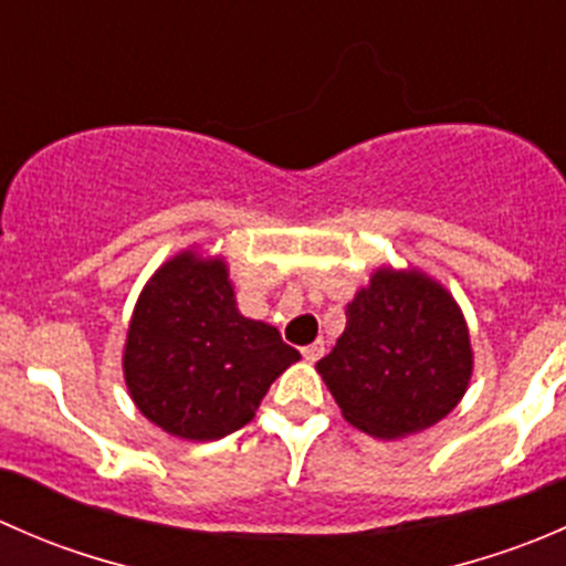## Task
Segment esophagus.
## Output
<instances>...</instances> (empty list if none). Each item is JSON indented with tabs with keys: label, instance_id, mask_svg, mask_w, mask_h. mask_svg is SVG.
I'll return each instance as SVG.
<instances>
[{
	"label": "esophagus",
	"instance_id": "esophagus-1",
	"mask_svg": "<svg viewBox=\"0 0 566 566\" xmlns=\"http://www.w3.org/2000/svg\"><path fill=\"white\" fill-rule=\"evenodd\" d=\"M301 353H304V358H306V361H312V364H315L317 358L323 356V353H325V342H323V339L312 342V345H306L304 350H301Z\"/></svg>",
	"mask_w": 566,
	"mask_h": 566
}]
</instances>
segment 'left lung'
<instances>
[{
	"label": "left lung",
	"instance_id": "left-lung-1",
	"mask_svg": "<svg viewBox=\"0 0 566 566\" xmlns=\"http://www.w3.org/2000/svg\"><path fill=\"white\" fill-rule=\"evenodd\" d=\"M345 334L317 361L342 416L373 438L421 432L452 413L473 369L458 301L419 271L380 268L345 310Z\"/></svg>",
	"mask_w": 566,
	"mask_h": 566
}]
</instances>
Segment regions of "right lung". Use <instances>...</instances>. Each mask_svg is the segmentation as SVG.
Wrapping results in <instances>:
<instances>
[{"mask_svg": "<svg viewBox=\"0 0 566 566\" xmlns=\"http://www.w3.org/2000/svg\"><path fill=\"white\" fill-rule=\"evenodd\" d=\"M298 358L273 325L238 312L224 260L180 251L136 301L123 373L153 424L186 441H219L254 419Z\"/></svg>", "mask_w": 566, "mask_h": 566, "instance_id": "obj_1", "label": "right lung"}]
</instances>
